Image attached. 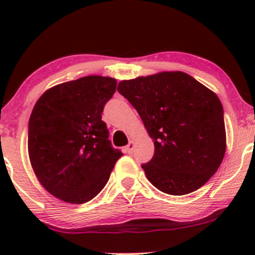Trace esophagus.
Here are the masks:
<instances>
[{"mask_svg": "<svg viewBox=\"0 0 255 255\" xmlns=\"http://www.w3.org/2000/svg\"><path fill=\"white\" fill-rule=\"evenodd\" d=\"M134 147H135V144H134L133 140H130V141L128 142V145L126 146V152H127V153H131L134 150Z\"/></svg>", "mask_w": 255, "mask_h": 255, "instance_id": "obj_1", "label": "esophagus"}]
</instances>
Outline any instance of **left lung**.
<instances>
[{"label":"left lung","instance_id":"left-lung-1","mask_svg":"<svg viewBox=\"0 0 255 255\" xmlns=\"http://www.w3.org/2000/svg\"><path fill=\"white\" fill-rule=\"evenodd\" d=\"M118 91L135 108L154 154L146 177L170 195L197 191L218 170L227 150L223 107L213 91L183 72L122 80Z\"/></svg>","mask_w":255,"mask_h":255}]
</instances>
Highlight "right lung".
<instances>
[{"label":"right lung","instance_id":"add662e5","mask_svg":"<svg viewBox=\"0 0 255 255\" xmlns=\"http://www.w3.org/2000/svg\"><path fill=\"white\" fill-rule=\"evenodd\" d=\"M116 79L89 75L52 86L40 96L28 122L27 148L40 184L64 203L84 204L98 194L122 156L102 121Z\"/></svg>","mask_w":255,"mask_h":255}]
</instances>
